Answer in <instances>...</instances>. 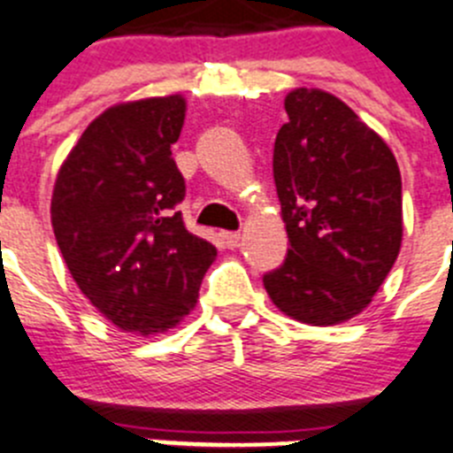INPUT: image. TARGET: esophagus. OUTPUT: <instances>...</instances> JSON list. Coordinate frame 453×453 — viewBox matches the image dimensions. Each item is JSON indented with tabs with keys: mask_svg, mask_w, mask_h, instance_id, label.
<instances>
[{
	"mask_svg": "<svg viewBox=\"0 0 453 453\" xmlns=\"http://www.w3.org/2000/svg\"><path fill=\"white\" fill-rule=\"evenodd\" d=\"M221 239L223 243H226V248L234 250V248L239 246V242H242V234H239V232H221Z\"/></svg>",
	"mask_w": 453,
	"mask_h": 453,
	"instance_id": "1",
	"label": "esophagus"
}]
</instances>
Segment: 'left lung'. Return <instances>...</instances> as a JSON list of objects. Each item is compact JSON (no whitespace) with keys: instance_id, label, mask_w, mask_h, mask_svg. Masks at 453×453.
<instances>
[{"instance_id":"left-lung-1","label":"left lung","mask_w":453,"mask_h":453,"mask_svg":"<svg viewBox=\"0 0 453 453\" xmlns=\"http://www.w3.org/2000/svg\"><path fill=\"white\" fill-rule=\"evenodd\" d=\"M284 108L273 178L291 248L264 275V288L293 320L345 323L372 303L399 255V166L388 144L329 92L291 89Z\"/></svg>"}]
</instances>
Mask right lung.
<instances>
[{
    "mask_svg": "<svg viewBox=\"0 0 453 453\" xmlns=\"http://www.w3.org/2000/svg\"><path fill=\"white\" fill-rule=\"evenodd\" d=\"M185 96L128 101L101 112L69 150L51 226L81 293L110 323L142 336L176 327L196 307L217 248L176 211L185 178L171 157Z\"/></svg>",
    "mask_w": 453,
    "mask_h": 453,
    "instance_id": "1",
    "label": "right lung"
}]
</instances>
